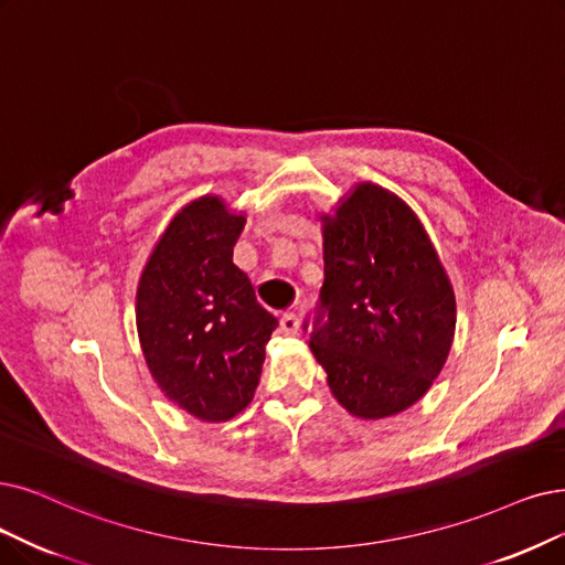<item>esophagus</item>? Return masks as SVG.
Segmentation results:
<instances>
[{
  "instance_id": "1",
  "label": "esophagus",
  "mask_w": 565,
  "mask_h": 565,
  "mask_svg": "<svg viewBox=\"0 0 565 565\" xmlns=\"http://www.w3.org/2000/svg\"><path fill=\"white\" fill-rule=\"evenodd\" d=\"M299 331V318L295 312H282L280 315V333L295 335Z\"/></svg>"
}]
</instances>
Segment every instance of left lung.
Returning a JSON list of instances; mask_svg holds the SVG:
<instances>
[{
	"mask_svg": "<svg viewBox=\"0 0 565 565\" xmlns=\"http://www.w3.org/2000/svg\"><path fill=\"white\" fill-rule=\"evenodd\" d=\"M320 220L324 282L310 350L350 415H398L434 385L452 348V282L419 217L385 188L359 183Z\"/></svg>",
	"mask_w": 565,
	"mask_h": 565,
	"instance_id": "8db88e82",
	"label": "left lung"
}]
</instances>
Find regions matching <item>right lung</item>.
<instances>
[{
  "instance_id": "1",
  "label": "right lung",
  "mask_w": 565,
  "mask_h": 565,
  "mask_svg": "<svg viewBox=\"0 0 565 565\" xmlns=\"http://www.w3.org/2000/svg\"><path fill=\"white\" fill-rule=\"evenodd\" d=\"M243 224L220 196L194 199L157 241L137 289L150 375L178 408L204 422H227L247 408L278 327L232 262Z\"/></svg>"
}]
</instances>
